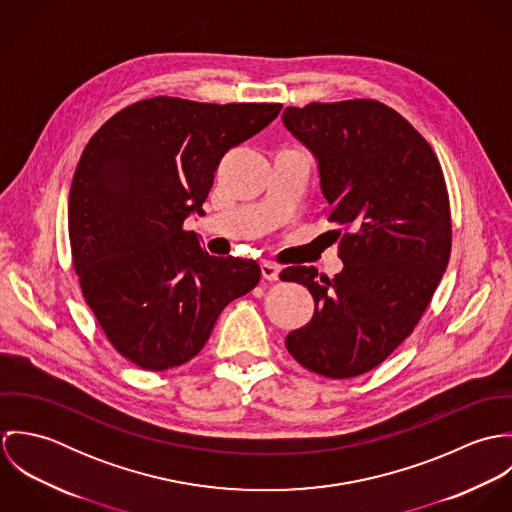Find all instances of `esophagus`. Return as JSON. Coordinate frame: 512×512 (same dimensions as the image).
<instances>
[{
  "instance_id": "34e87169",
  "label": "esophagus",
  "mask_w": 512,
  "mask_h": 512,
  "mask_svg": "<svg viewBox=\"0 0 512 512\" xmlns=\"http://www.w3.org/2000/svg\"><path fill=\"white\" fill-rule=\"evenodd\" d=\"M260 268H262V276H264L268 282H276V280L280 278V268H278L276 264H272V262H262Z\"/></svg>"
}]
</instances>
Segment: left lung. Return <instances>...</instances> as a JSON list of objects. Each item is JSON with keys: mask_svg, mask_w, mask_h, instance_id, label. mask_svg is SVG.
I'll return each instance as SVG.
<instances>
[{"mask_svg": "<svg viewBox=\"0 0 512 512\" xmlns=\"http://www.w3.org/2000/svg\"><path fill=\"white\" fill-rule=\"evenodd\" d=\"M284 124L317 159L325 215L339 224L341 274L290 266L280 278L313 295L307 325L286 337L293 359L327 378L380 365L414 331L447 268L449 197L438 157L378 100L288 106Z\"/></svg>", "mask_w": 512, "mask_h": 512, "instance_id": "8db88e82", "label": "left lung"}]
</instances>
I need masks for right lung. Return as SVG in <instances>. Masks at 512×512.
I'll return each instance as SVG.
<instances>
[{"label":"right lung","mask_w":512,"mask_h":512,"mask_svg":"<svg viewBox=\"0 0 512 512\" xmlns=\"http://www.w3.org/2000/svg\"><path fill=\"white\" fill-rule=\"evenodd\" d=\"M280 110L155 96L114 114L84 147L69 195L73 266L106 339L130 363L185 365L220 311L260 282L254 260L211 256L183 222L205 215L222 155Z\"/></svg>","instance_id":"1"}]
</instances>
